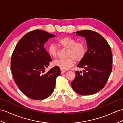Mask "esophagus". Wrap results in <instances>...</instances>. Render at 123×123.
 Wrapping results in <instances>:
<instances>
[{
  "label": "esophagus",
  "mask_w": 123,
  "mask_h": 123,
  "mask_svg": "<svg viewBox=\"0 0 123 123\" xmlns=\"http://www.w3.org/2000/svg\"><path fill=\"white\" fill-rule=\"evenodd\" d=\"M66 71L65 70H62V69H61V74H63L64 73H65Z\"/></svg>",
  "instance_id": "esophagus-1"
}]
</instances>
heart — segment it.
<instances>
[{
    "label": "heart",
    "mask_w": 123,
    "mask_h": 123,
    "mask_svg": "<svg viewBox=\"0 0 123 123\" xmlns=\"http://www.w3.org/2000/svg\"><path fill=\"white\" fill-rule=\"evenodd\" d=\"M58 45L67 49L65 59H57L53 64L62 70H67L74 64V61L80 62L85 57L86 52V44L83 42H77L74 38L66 37L57 41ZM48 52L52 57L56 58L58 55V49L55 45L51 44L48 47Z\"/></svg>",
    "instance_id": "b5f03b06"
}]
</instances>
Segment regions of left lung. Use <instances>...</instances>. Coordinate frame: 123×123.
<instances>
[{
	"label": "left lung",
	"mask_w": 123,
	"mask_h": 123,
	"mask_svg": "<svg viewBox=\"0 0 123 123\" xmlns=\"http://www.w3.org/2000/svg\"><path fill=\"white\" fill-rule=\"evenodd\" d=\"M84 37L88 50L85 57L77 65L84 70L76 71L71 84L74 90L82 95L93 94L105 86L112 71L111 49L102 36L88 30L74 32Z\"/></svg>",
	"instance_id": "obj_1"
}]
</instances>
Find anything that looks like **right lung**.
Segmentation results:
<instances>
[{
	"mask_svg": "<svg viewBox=\"0 0 123 123\" xmlns=\"http://www.w3.org/2000/svg\"><path fill=\"white\" fill-rule=\"evenodd\" d=\"M55 36L41 30L30 32L20 39L12 55L11 69L15 82L23 93L32 99L49 97L56 78L61 74L60 68L56 66L43 74L52 61L44 44Z\"/></svg>",
	"mask_w": 123,
	"mask_h": 123,
	"instance_id": "add662e5",
	"label": "right lung"
}]
</instances>
